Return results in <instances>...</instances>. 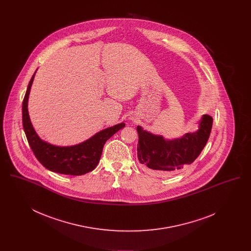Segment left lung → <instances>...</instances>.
I'll return each instance as SVG.
<instances>
[{
  "instance_id": "left-lung-1",
  "label": "left lung",
  "mask_w": 251,
  "mask_h": 251,
  "mask_svg": "<svg viewBox=\"0 0 251 251\" xmlns=\"http://www.w3.org/2000/svg\"><path fill=\"white\" fill-rule=\"evenodd\" d=\"M213 126V118L203 115L199 129L187 132L179 138L166 139L137 126V157L145 170L161 177L180 172L191 165L202 151Z\"/></svg>"
}]
</instances>
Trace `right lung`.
Here are the masks:
<instances>
[{
    "label": "right lung",
    "mask_w": 251,
    "mask_h": 251,
    "mask_svg": "<svg viewBox=\"0 0 251 251\" xmlns=\"http://www.w3.org/2000/svg\"><path fill=\"white\" fill-rule=\"evenodd\" d=\"M32 76L23 102V124L28 143L39 163L52 172L65 175L79 176L95 169L102 149L108 139L125 127L121 122L95 133L82 143L60 147L42 140L35 131L28 113V99L36 75Z\"/></svg>",
    "instance_id": "1"
}]
</instances>
